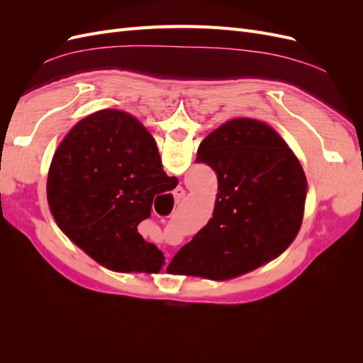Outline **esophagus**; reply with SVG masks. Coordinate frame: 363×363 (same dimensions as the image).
<instances>
[{
    "label": "esophagus",
    "instance_id": "esophagus-1",
    "mask_svg": "<svg viewBox=\"0 0 363 363\" xmlns=\"http://www.w3.org/2000/svg\"><path fill=\"white\" fill-rule=\"evenodd\" d=\"M184 195H186V191L182 188V186H179V188L174 191V199H175V201H180L182 199H184Z\"/></svg>",
    "mask_w": 363,
    "mask_h": 363
}]
</instances>
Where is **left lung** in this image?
<instances>
[{
  "instance_id": "8db88e82",
  "label": "left lung",
  "mask_w": 363,
  "mask_h": 363,
  "mask_svg": "<svg viewBox=\"0 0 363 363\" xmlns=\"http://www.w3.org/2000/svg\"><path fill=\"white\" fill-rule=\"evenodd\" d=\"M196 162L218 175L213 216L174 256L172 274L230 280L279 257L294 242L307 180L271 125L252 118L225 121L204 138Z\"/></svg>"
}]
</instances>
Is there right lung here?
<instances>
[{
    "label": "right lung",
    "mask_w": 363,
    "mask_h": 363,
    "mask_svg": "<svg viewBox=\"0 0 363 363\" xmlns=\"http://www.w3.org/2000/svg\"><path fill=\"white\" fill-rule=\"evenodd\" d=\"M177 183L163 171L156 142L140 121L103 108L79 121L54 151L47 200L62 232L100 265L157 274L163 252L138 225L151 215L155 196Z\"/></svg>",
    "instance_id": "right-lung-1"
}]
</instances>
